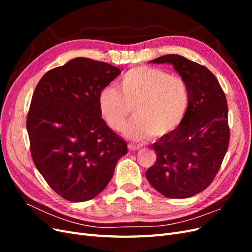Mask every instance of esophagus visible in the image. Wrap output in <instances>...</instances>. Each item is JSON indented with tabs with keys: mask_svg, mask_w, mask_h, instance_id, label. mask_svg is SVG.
Here are the masks:
<instances>
[{
	"mask_svg": "<svg viewBox=\"0 0 252 252\" xmlns=\"http://www.w3.org/2000/svg\"><path fill=\"white\" fill-rule=\"evenodd\" d=\"M141 145L140 144H132V143H129L128 144V149L129 150H131V151H136V150H139V149H141Z\"/></svg>",
	"mask_w": 252,
	"mask_h": 252,
	"instance_id": "34e87169",
	"label": "esophagus"
}]
</instances>
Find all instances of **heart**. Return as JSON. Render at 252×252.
Masks as SVG:
<instances>
[{"instance_id": "obj_1", "label": "heart", "mask_w": 252, "mask_h": 252, "mask_svg": "<svg viewBox=\"0 0 252 252\" xmlns=\"http://www.w3.org/2000/svg\"><path fill=\"white\" fill-rule=\"evenodd\" d=\"M119 89L109 85L98 94V110L105 123L120 131L132 112L134 118L125 128L132 140L151 133L161 138L184 121L190 104L186 81L156 67L139 66L126 71L118 81Z\"/></svg>"}]
</instances>
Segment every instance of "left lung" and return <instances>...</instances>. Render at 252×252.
Here are the masks:
<instances>
[{
	"instance_id": "left-lung-1",
	"label": "left lung",
	"mask_w": 252,
	"mask_h": 252,
	"mask_svg": "<svg viewBox=\"0 0 252 252\" xmlns=\"http://www.w3.org/2000/svg\"><path fill=\"white\" fill-rule=\"evenodd\" d=\"M152 63H169L186 81L190 104L182 124L152 147L157 161L146 171L150 185L171 199L200 193L216 178L228 149L230 129L225 93L208 68L179 55Z\"/></svg>"
}]
</instances>
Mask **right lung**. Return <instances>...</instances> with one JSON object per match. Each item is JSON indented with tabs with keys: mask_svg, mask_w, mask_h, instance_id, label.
<instances>
[{
	"mask_svg": "<svg viewBox=\"0 0 252 252\" xmlns=\"http://www.w3.org/2000/svg\"><path fill=\"white\" fill-rule=\"evenodd\" d=\"M122 71L75 58L45 73L34 89L26 127L37 170L63 199L84 202L107 186L127 144L106 125L98 94Z\"/></svg>",
	"mask_w": 252,
	"mask_h": 252,
	"instance_id": "add662e5",
	"label": "right lung"
}]
</instances>
